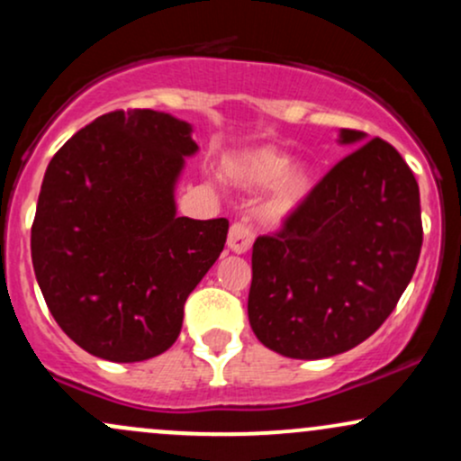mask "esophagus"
<instances>
[{
    "mask_svg": "<svg viewBox=\"0 0 461 461\" xmlns=\"http://www.w3.org/2000/svg\"><path fill=\"white\" fill-rule=\"evenodd\" d=\"M253 242V231L249 230L245 223H234L230 227V234H227V249H231L234 253H247L251 249Z\"/></svg>",
    "mask_w": 461,
    "mask_h": 461,
    "instance_id": "1",
    "label": "esophagus"
}]
</instances>
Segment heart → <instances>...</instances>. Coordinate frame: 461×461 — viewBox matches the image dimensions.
I'll use <instances>...</instances> for the list:
<instances>
[{"label": "heart", "instance_id": "heart-1", "mask_svg": "<svg viewBox=\"0 0 461 461\" xmlns=\"http://www.w3.org/2000/svg\"><path fill=\"white\" fill-rule=\"evenodd\" d=\"M225 173L240 188H268L262 214L271 223H282L297 214L316 188V176L308 164L293 162L288 153L273 145L231 153L225 160Z\"/></svg>", "mask_w": 461, "mask_h": 461}]
</instances>
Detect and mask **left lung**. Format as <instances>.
<instances>
[{
    "instance_id": "8db88e82",
    "label": "left lung",
    "mask_w": 461,
    "mask_h": 461,
    "mask_svg": "<svg viewBox=\"0 0 461 461\" xmlns=\"http://www.w3.org/2000/svg\"><path fill=\"white\" fill-rule=\"evenodd\" d=\"M308 203L253 245L249 322L279 356L322 359L382 327L410 284L422 245L420 193L401 153L364 131Z\"/></svg>"
}]
</instances>
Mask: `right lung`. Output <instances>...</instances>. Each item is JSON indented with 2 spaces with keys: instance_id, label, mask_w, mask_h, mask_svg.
Instances as JSON below:
<instances>
[{
  "instance_id": "add662e5",
  "label": "right lung",
  "mask_w": 461,
  "mask_h": 461,
  "mask_svg": "<svg viewBox=\"0 0 461 461\" xmlns=\"http://www.w3.org/2000/svg\"><path fill=\"white\" fill-rule=\"evenodd\" d=\"M197 151L186 121L119 110L51 158L32 264L51 316L91 356L142 362L177 340L184 303L219 260L230 227L177 216V182Z\"/></svg>"
}]
</instances>
